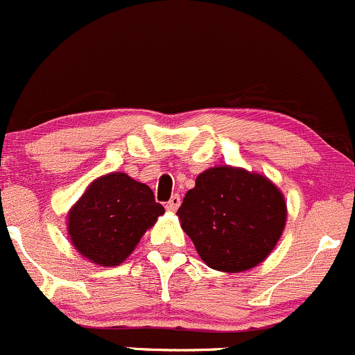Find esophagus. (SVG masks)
<instances>
[{"label":"esophagus","instance_id":"esophagus-1","mask_svg":"<svg viewBox=\"0 0 355 355\" xmlns=\"http://www.w3.org/2000/svg\"><path fill=\"white\" fill-rule=\"evenodd\" d=\"M179 205H181V198H179V195H174L173 198H171L169 202H167V205H166L167 211H176L178 208H179Z\"/></svg>","mask_w":355,"mask_h":355}]
</instances>
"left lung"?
<instances>
[{"label":"left lung","mask_w":355,"mask_h":355,"mask_svg":"<svg viewBox=\"0 0 355 355\" xmlns=\"http://www.w3.org/2000/svg\"><path fill=\"white\" fill-rule=\"evenodd\" d=\"M178 217L210 268L239 273L265 261L277 246L287 222V203L263 174L217 166L198 174Z\"/></svg>","instance_id":"8db88e82"}]
</instances>
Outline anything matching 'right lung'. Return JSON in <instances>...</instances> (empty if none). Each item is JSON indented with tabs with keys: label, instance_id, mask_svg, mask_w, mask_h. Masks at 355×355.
Wrapping results in <instances>:
<instances>
[{
	"label": "right lung",
	"instance_id": "obj_1",
	"mask_svg": "<svg viewBox=\"0 0 355 355\" xmlns=\"http://www.w3.org/2000/svg\"><path fill=\"white\" fill-rule=\"evenodd\" d=\"M152 189L124 173L94 179L67 217L73 248L98 266H118L164 214Z\"/></svg>",
	"mask_w": 355,
	"mask_h": 355
}]
</instances>
